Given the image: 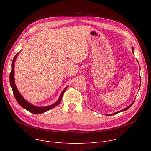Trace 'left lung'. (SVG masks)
<instances>
[{"label": "left lung", "mask_w": 151, "mask_h": 151, "mask_svg": "<svg viewBox=\"0 0 151 151\" xmlns=\"http://www.w3.org/2000/svg\"><path fill=\"white\" fill-rule=\"evenodd\" d=\"M132 52H133V53H134V49L133 48V47H132ZM133 103H134V101L132 103V104L130 105H129L128 107H127V108H125V109H122V110H121V111H117V112H116V113H113V114H108L109 116H112V115H114V114H117V113H120V112H122V111H125V110H127V109H128L129 108H130V106L133 104Z\"/></svg>", "instance_id": "left-lung-1"}]
</instances>
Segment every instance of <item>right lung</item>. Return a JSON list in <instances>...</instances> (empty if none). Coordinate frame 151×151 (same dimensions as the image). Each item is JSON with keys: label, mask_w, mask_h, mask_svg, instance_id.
<instances>
[{"label": "right lung", "mask_w": 151, "mask_h": 151, "mask_svg": "<svg viewBox=\"0 0 151 151\" xmlns=\"http://www.w3.org/2000/svg\"><path fill=\"white\" fill-rule=\"evenodd\" d=\"M19 53V52L18 53H17V54L15 55V56L12 61V71H11V73L10 75V86L12 87V89L13 90V92L14 94V96L17 100V102L18 104L23 108L26 109V110L29 111V112L35 114H41L43 113H45L47 111H48L53 108H54L55 106H58L61 101L62 98L63 93H64L66 89L67 88H65L62 91V92L61 93L59 99H58V100L54 103V104L51 105L50 106H45V107H40V106H36L35 105H32L31 104H30L29 102H28L27 100H26L24 99L22 97V96L21 95V93H19V92L18 91L17 88V86L14 83V62L16 59L17 58V55H18V54Z\"/></svg>", "instance_id": "obj_1"}]
</instances>
